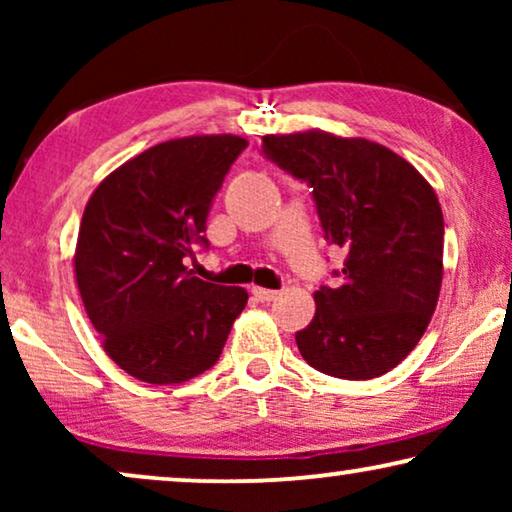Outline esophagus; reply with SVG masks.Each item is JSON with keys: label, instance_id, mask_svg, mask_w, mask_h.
I'll return each mask as SVG.
<instances>
[{"label": "esophagus", "instance_id": "esophagus-1", "mask_svg": "<svg viewBox=\"0 0 512 512\" xmlns=\"http://www.w3.org/2000/svg\"><path fill=\"white\" fill-rule=\"evenodd\" d=\"M251 293H254L256 300H261V303H270V300L277 298V291L263 289V286H254V289H251Z\"/></svg>", "mask_w": 512, "mask_h": 512}]
</instances>
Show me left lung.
<instances>
[{
	"instance_id": "8db88e82",
	"label": "left lung",
	"mask_w": 512,
	"mask_h": 512,
	"mask_svg": "<svg viewBox=\"0 0 512 512\" xmlns=\"http://www.w3.org/2000/svg\"><path fill=\"white\" fill-rule=\"evenodd\" d=\"M261 153L312 188L328 244L345 251L338 284L314 293L296 333L303 359L342 380L396 368L429 326L443 279V212L408 160L368 139L310 130L263 137Z\"/></svg>"
}]
</instances>
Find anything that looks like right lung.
I'll return each instance as SVG.
<instances>
[{"label":"right lung","mask_w":512,"mask_h":512,"mask_svg":"<svg viewBox=\"0 0 512 512\" xmlns=\"http://www.w3.org/2000/svg\"><path fill=\"white\" fill-rule=\"evenodd\" d=\"M247 139L184 137L111 172L83 212L76 284L104 352L149 384H179L219 361L247 305L240 286L188 270L209 249L207 216Z\"/></svg>","instance_id":"obj_1"}]
</instances>
